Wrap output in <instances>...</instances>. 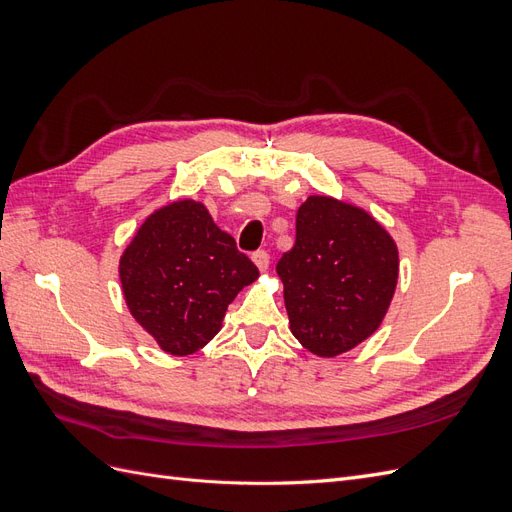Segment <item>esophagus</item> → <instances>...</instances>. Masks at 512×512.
Listing matches in <instances>:
<instances>
[{"mask_svg":"<svg viewBox=\"0 0 512 512\" xmlns=\"http://www.w3.org/2000/svg\"><path fill=\"white\" fill-rule=\"evenodd\" d=\"M252 260H254V265H256L260 271H267L269 265H271V256H269L265 250L254 252V254H252Z\"/></svg>","mask_w":512,"mask_h":512,"instance_id":"obj_1","label":"esophagus"}]
</instances>
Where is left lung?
Listing matches in <instances>:
<instances>
[{
    "label": "left lung",
    "instance_id": "1",
    "mask_svg": "<svg viewBox=\"0 0 512 512\" xmlns=\"http://www.w3.org/2000/svg\"><path fill=\"white\" fill-rule=\"evenodd\" d=\"M275 269L292 335L309 352L335 356L380 327L395 294L399 254L367 211L309 196L297 211V241Z\"/></svg>",
    "mask_w": 512,
    "mask_h": 512
}]
</instances>
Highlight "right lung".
<instances>
[{
    "label": "right lung",
    "mask_w": 512,
    "mask_h": 512,
    "mask_svg": "<svg viewBox=\"0 0 512 512\" xmlns=\"http://www.w3.org/2000/svg\"><path fill=\"white\" fill-rule=\"evenodd\" d=\"M130 314L173 356L203 348L228 305L258 277L205 205L177 200L151 213L119 260Z\"/></svg>",
    "instance_id": "add662e5"
}]
</instances>
